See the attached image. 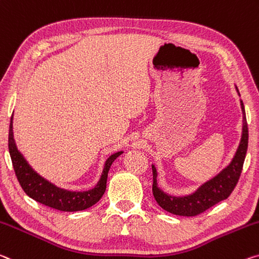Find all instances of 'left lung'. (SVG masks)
I'll use <instances>...</instances> for the list:
<instances>
[{"mask_svg":"<svg viewBox=\"0 0 259 259\" xmlns=\"http://www.w3.org/2000/svg\"><path fill=\"white\" fill-rule=\"evenodd\" d=\"M241 108L242 113H243V126H242L241 142L235 155H234L231 163L225 169L221 170L210 181L205 182L203 186H200L194 194L183 197H175L163 192L158 187L157 169H155L154 165H152V171H153L152 191H153V196L157 203L163 210L176 215L194 217L206 211L207 208L218 204L221 200L228 198L229 195L232 194L240 179L248 149V123L247 118H245V110L242 100Z\"/></svg>","mask_w":259,"mask_h":259,"instance_id":"8db88e82","label":"left lung"}]
</instances>
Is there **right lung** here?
<instances>
[{"instance_id": "obj_1", "label": "right lung", "mask_w": 259, "mask_h": 259, "mask_svg": "<svg viewBox=\"0 0 259 259\" xmlns=\"http://www.w3.org/2000/svg\"><path fill=\"white\" fill-rule=\"evenodd\" d=\"M9 153L18 182L28 197L42 205L55 208V210L76 212L86 210V208L91 207L92 205L99 202L102 195L105 194L109 168L114 160L118 155H121L123 152H116L106 160L99 182L93 189L88 191L64 190V189L57 188L53 183L48 182L47 180L41 178L39 174H36L28 165L26 160L24 159L23 155L19 153L17 146H16L14 131H12V116L9 126Z\"/></svg>"}]
</instances>
